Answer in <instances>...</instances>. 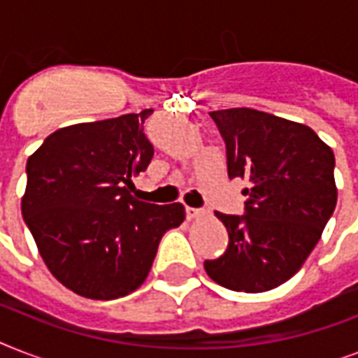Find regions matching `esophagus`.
<instances>
[{"label":"esophagus","mask_w":358,"mask_h":358,"mask_svg":"<svg viewBox=\"0 0 358 358\" xmlns=\"http://www.w3.org/2000/svg\"><path fill=\"white\" fill-rule=\"evenodd\" d=\"M202 213H204V210H199V208H185V215H187V219H196L199 217V215H202Z\"/></svg>","instance_id":"obj_1"}]
</instances>
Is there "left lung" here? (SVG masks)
<instances>
[{
	"label": "left lung",
	"instance_id": "1",
	"mask_svg": "<svg viewBox=\"0 0 358 358\" xmlns=\"http://www.w3.org/2000/svg\"><path fill=\"white\" fill-rule=\"evenodd\" d=\"M227 145L229 178H245V215L215 212L229 232L204 262L224 288L260 294L299 271L336 206L334 154L305 124L249 108L212 111Z\"/></svg>",
	"mask_w": 358,
	"mask_h": 358
}]
</instances>
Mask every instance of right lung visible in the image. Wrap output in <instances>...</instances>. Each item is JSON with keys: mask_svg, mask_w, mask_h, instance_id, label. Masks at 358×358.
<instances>
[{"mask_svg": "<svg viewBox=\"0 0 358 358\" xmlns=\"http://www.w3.org/2000/svg\"><path fill=\"white\" fill-rule=\"evenodd\" d=\"M148 115L66 126L27 159L25 224L50 273L87 299L135 292L163 234L184 223L180 202L156 206L129 193L154 156L143 131Z\"/></svg>", "mask_w": 358, "mask_h": 358, "instance_id": "add662e5", "label": "right lung"}]
</instances>
